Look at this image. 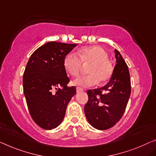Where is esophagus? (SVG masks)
<instances>
[{
    "label": "esophagus",
    "instance_id": "1",
    "mask_svg": "<svg viewBox=\"0 0 156 156\" xmlns=\"http://www.w3.org/2000/svg\"><path fill=\"white\" fill-rule=\"evenodd\" d=\"M83 89L82 87H76V92H81V91H83Z\"/></svg>",
    "mask_w": 156,
    "mask_h": 156
}]
</instances>
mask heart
Segmentation results:
<instances>
[{"label": "heart", "mask_w": 156, "mask_h": 156, "mask_svg": "<svg viewBox=\"0 0 156 156\" xmlns=\"http://www.w3.org/2000/svg\"><path fill=\"white\" fill-rule=\"evenodd\" d=\"M76 53L70 52L64 59V66L72 76H78L83 64H90L88 66V75L80 76L72 81L74 85L90 87L99 82L105 83L111 78L113 73V66L108 59L106 51L100 46L84 47Z\"/></svg>", "instance_id": "b5f03b06"}]
</instances>
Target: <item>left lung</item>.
<instances>
[{"label": "left lung", "instance_id": "left-lung-1", "mask_svg": "<svg viewBox=\"0 0 156 156\" xmlns=\"http://www.w3.org/2000/svg\"><path fill=\"white\" fill-rule=\"evenodd\" d=\"M115 54L116 65L109 82L101 88L87 90L85 114L90 124L97 129H109L119 121L131 93L128 67L117 50Z\"/></svg>", "mask_w": 156, "mask_h": 156}]
</instances>
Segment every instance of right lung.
Instances as JSON below:
<instances>
[{"label": "right lung", "mask_w": 156, "mask_h": 156, "mask_svg": "<svg viewBox=\"0 0 156 156\" xmlns=\"http://www.w3.org/2000/svg\"><path fill=\"white\" fill-rule=\"evenodd\" d=\"M77 44L48 42L30 57L23 76V87L28 108L34 121L45 129L61 124L67 105L76 94L64 59Z\"/></svg>", "instance_id": "add662e5"}]
</instances>
